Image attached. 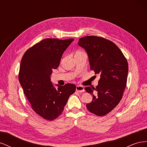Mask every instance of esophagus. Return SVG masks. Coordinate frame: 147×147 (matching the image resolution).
<instances>
[{
	"label": "esophagus",
	"instance_id": "34e87169",
	"mask_svg": "<svg viewBox=\"0 0 147 147\" xmlns=\"http://www.w3.org/2000/svg\"><path fill=\"white\" fill-rule=\"evenodd\" d=\"M76 90L79 92H83L84 91V88L82 86H77Z\"/></svg>",
	"mask_w": 147,
	"mask_h": 147
}]
</instances>
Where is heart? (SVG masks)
Here are the masks:
<instances>
[{
  "mask_svg": "<svg viewBox=\"0 0 147 147\" xmlns=\"http://www.w3.org/2000/svg\"><path fill=\"white\" fill-rule=\"evenodd\" d=\"M84 53H85L84 51H80V50H78L76 52H75V55H81V54H84Z\"/></svg>",
  "mask_w": 147,
  "mask_h": 147,
  "instance_id": "b5f03b06",
  "label": "heart"
}]
</instances>
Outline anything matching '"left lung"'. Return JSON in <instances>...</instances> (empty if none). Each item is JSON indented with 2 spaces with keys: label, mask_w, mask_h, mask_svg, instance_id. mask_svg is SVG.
Returning <instances> with one entry per match:
<instances>
[{
  "label": "left lung",
  "mask_w": 147,
  "mask_h": 147,
  "mask_svg": "<svg viewBox=\"0 0 147 147\" xmlns=\"http://www.w3.org/2000/svg\"><path fill=\"white\" fill-rule=\"evenodd\" d=\"M78 44L86 51L90 69L100 75L96 88L84 89L93 97L86 108L97 116H104L122 99L127 83V59L113 42L103 37H83L79 39Z\"/></svg>",
  "instance_id": "8db88e82"
}]
</instances>
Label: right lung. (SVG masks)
Masks as SVG:
<instances>
[{
	"label": "right lung",
	"mask_w": 147,
	"mask_h": 147,
	"mask_svg": "<svg viewBox=\"0 0 147 147\" xmlns=\"http://www.w3.org/2000/svg\"><path fill=\"white\" fill-rule=\"evenodd\" d=\"M74 38H45L29 48L22 57L18 79L31 107L43 118L52 121L63 113L69 97L76 90L67 83L55 88L50 76L59 65L64 51Z\"/></svg>",
	"instance_id": "add662e5"
}]
</instances>
